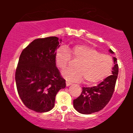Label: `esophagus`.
I'll return each instance as SVG.
<instances>
[{
	"instance_id": "obj_1",
	"label": "esophagus",
	"mask_w": 133,
	"mask_h": 133,
	"mask_svg": "<svg viewBox=\"0 0 133 133\" xmlns=\"http://www.w3.org/2000/svg\"><path fill=\"white\" fill-rule=\"evenodd\" d=\"M71 84H72L71 83V82H68V81L66 82V86H71Z\"/></svg>"
}]
</instances>
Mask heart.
Instances as JSON below:
<instances>
[{"label": "heart", "mask_w": 133, "mask_h": 133, "mask_svg": "<svg viewBox=\"0 0 133 133\" xmlns=\"http://www.w3.org/2000/svg\"><path fill=\"white\" fill-rule=\"evenodd\" d=\"M77 60L74 67L62 71V75L71 82H81L84 79L85 83L94 84L106 78L112 71L113 61L109 55L101 54L95 48L77 44L68 49L61 47L55 55L56 65L64 69L71 60Z\"/></svg>", "instance_id": "heart-1"}]
</instances>
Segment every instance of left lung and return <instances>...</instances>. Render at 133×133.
<instances>
[{
	"mask_svg": "<svg viewBox=\"0 0 133 133\" xmlns=\"http://www.w3.org/2000/svg\"><path fill=\"white\" fill-rule=\"evenodd\" d=\"M109 52L113 54L112 50ZM114 67L112 75L108 76L103 81L93 87H83L81 94L73 101V105L77 111L81 114H90L103 109L110 101L118 75L117 59L113 57Z\"/></svg>",
	"mask_w": 133,
	"mask_h": 133,
	"instance_id": "8db88e82",
	"label": "left lung"
}]
</instances>
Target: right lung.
<instances>
[{"instance_id":"1","label":"right lung","mask_w":133,"mask_h":133,"mask_svg":"<svg viewBox=\"0 0 133 133\" xmlns=\"http://www.w3.org/2000/svg\"><path fill=\"white\" fill-rule=\"evenodd\" d=\"M60 43L57 37L35 39L19 57L15 76L18 94L24 105L36 112L51 110L58 91L66 86L55 61Z\"/></svg>"}]
</instances>
